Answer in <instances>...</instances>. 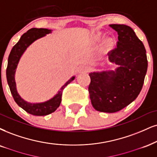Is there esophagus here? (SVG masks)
<instances>
[{
  "instance_id": "obj_1",
  "label": "esophagus",
  "mask_w": 157,
  "mask_h": 157,
  "mask_svg": "<svg viewBox=\"0 0 157 157\" xmlns=\"http://www.w3.org/2000/svg\"><path fill=\"white\" fill-rule=\"evenodd\" d=\"M89 71V67L86 65H82L78 69V72L79 73H86L88 72Z\"/></svg>"
}]
</instances>
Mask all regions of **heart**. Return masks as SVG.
I'll list each match as a JSON object with an SVG mask.
<instances>
[{"mask_svg":"<svg viewBox=\"0 0 157 157\" xmlns=\"http://www.w3.org/2000/svg\"><path fill=\"white\" fill-rule=\"evenodd\" d=\"M102 39V34L97 33L94 36L95 41H100ZM114 46V38L113 37H108L105 38V41L103 43V49L105 51H110Z\"/></svg>","mask_w":157,"mask_h":157,"instance_id":"b5f03b06","label":"heart"}]
</instances>
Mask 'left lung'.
<instances>
[{"label": "left lung", "instance_id": "8db88e82", "mask_svg": "<svg viewBox=\"0 0 157 157\" xmlns=\"http://www.w3.org/2000/svg\"><path fill=\"white\" fill-rule=\"evenodd\" d=\"M118 33L117 47L108 59L118 65L114 71L90 73L89 93L97 111L115 113L134 101L140 94L147 72L148 61L144 44L130 27L110 25Z\"/></svg>", "mask_w": 157, "mask_h": 157}]
</instances>
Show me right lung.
Returning a JSON list of instances; mask_svg holds the SVG:
<instances>
[{
	"label": "right lung",
	"mask_w": 157,
	"mask_h": 157,
	"mask_svg": "<svg viewBox=\"0 0 157 157\" xmlns=\"http://www.w3.org/2000/svg\"><path fill=\"white\" fill-rule=\"evenodd\" d=\"M52 30L46 28H31L21 36L20 39L13 46L9 54L8 59V65L6 68V78L10 91L13 100L19 107L24 109L25 111L34 116H46L55 112L59 107L61 102L62 93L67 84L73 82L75 76H72L60 88L53 98L47 101L43 102H29L21 98L17 90L16 82H15V73L18 65L19 59L24 52L31 44L36 40L43 38L47 34L51 33Z\"/></svg>",
	"instance_id": "1"
}]
</instances>
